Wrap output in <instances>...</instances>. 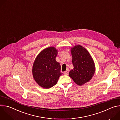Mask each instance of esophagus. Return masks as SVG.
I'll list each match as a JSON object with an SVG mask.
<instances>
[{
  "label": "esophagus",
  "instance_id": "obj_1",
  "mask_svg": "<svg viewBox=\"0 0 120 120\" xmlns=\"http://www.w3.org/2000/svg\"><path fill=\"white\" fill-rule=\"evenodd\" d=\"M68 74H69V71H68V70H66V71H65L64 72V74L65 75H68Z\"/></svg>",
  "mask_w": 120,
  "mask_h": 120
}]
</instances>
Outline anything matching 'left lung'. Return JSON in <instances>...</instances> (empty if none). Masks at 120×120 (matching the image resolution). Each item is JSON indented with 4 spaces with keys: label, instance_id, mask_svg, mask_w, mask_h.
<instances>
[{
    "label": "left lung",
    "instance_id": "left-lung-1",
    "mask_svg": "<svg viewBox=\"0 0 120 120\" xmlns=\"http://www.w3.org/2000/svg\"><path fill=\"white\" fill-rule=\"evenodd\" d=\"M74 68L69 75L74 82L81 86L93 78L95 71L94 61L86 48L77 45L71 48Z\"/></svg>",
    "mask_w": 120,
    "mask_h": 120
}]
</instances>
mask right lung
Returning <instances> with one entry per match:
<instances>
[{"label": "right lung", "instance_id": "obj_1", "mask_svg": "<svg viewBox=\"0 0 120 120\" xmlns=\"http://www.w3.org/2000/svg\"><path fill=\"white\" fill-rule=\"evenodd\" d=\"M58 50L54 46L47 47L37 56L32 66V75L36 82L45 89L50 88L56 85L61 73V66L56 57Z\"/></svg>", "mask_w": 120, "mask_h": 120}]
</instances>
